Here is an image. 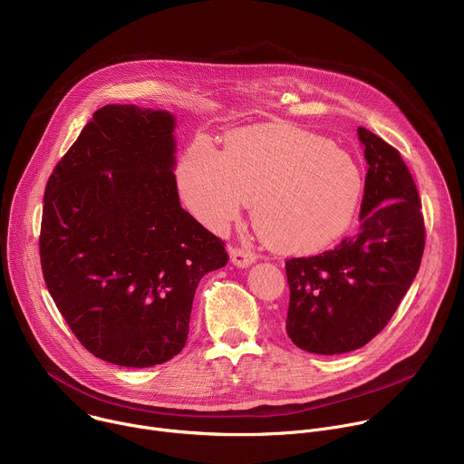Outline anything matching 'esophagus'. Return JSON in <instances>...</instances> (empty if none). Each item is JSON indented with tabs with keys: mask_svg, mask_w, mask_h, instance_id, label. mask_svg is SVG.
I'll return each instance as SVG.
<instances>
[{
	"mask_svg": "<svg viewBox=\"0 0 464 464\" xmlns=\"http://www.w3.org/2000/svg\"><path fill=\"white\" fill-rule=\"evenodd\" d=\"M256 254L254 252H250V250H245V248H237V246H234V248H230V261L236 265V266H239V268H246V266H250L252 263H256Z\"/></svg>",
	"mask_w": 464,
	"mask_h": 464,
	"instance_id": "34e87169",
	"label": "esophagus"
}]
</instances>
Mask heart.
<instances>
[{"label":"heart","mask_w":464,"mask_h":464,"mask_svg":"<svg viewBox=\"0 0 464 464\" xmlns=\"http://www.w3.org/2000/svg\"><path fill=\"white\" fill-rule=\"evenodd\" d=\"M179 194L221 232L254 203V227L274 250L318 252L353 225L362 199L356 162L320 135L282 122L232 131L219 155L199 140L177 168Z\"/></svg>","instance_id":"1"}]
</instances>
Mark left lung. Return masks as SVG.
<instances>
[{
	"instance_id": "obj_1",
	"label": "left lung",
	"mask_w": 464,
	"mask_h": 464,
	"mask_svg": "<svg viewBox=\"0 0 464 464\" xmlns=\"http://www.w3.org/2000/svg\"><path fill=\"white\" fill-rule=\"evenodd\" d=\"M356 133L367 162L356 236L285 263V329L314 354L349 353L377 336L413 284L424 250L420 199L401 153L365 128Z\"/></svg>"
}]
</instances>
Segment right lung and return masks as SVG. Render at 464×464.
I'll return each instance as SVG.
<instances>
[{
	"label": "right lung",
	"instance_id": "1",
	"mask_svg": "<svg viewBox=\"0 0 464 464\" xmlns=\"http://www.w3.org/2000/svg\"><path fill=\"white\" fill-rule=\"evenodd\" d=\"M175 117L108 104L51 173L40 234L49 295L80 343L110 363H164L187 343L201 277L223 241L180 208Z\"/></svg>",
	"mask_w": 464,
	"mask_h": 464
}]
</instances>
